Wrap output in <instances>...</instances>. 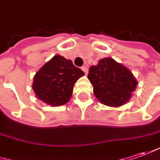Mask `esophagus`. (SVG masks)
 <instances>
[{"instance_id":"esophagus-1","label":"esophagus","mask_w":160,"mask_h":160,"mask_svg":"<svg viewBox=\"0 0 160 160\" xmlns=\"http://www.w3.org/2000/svg\"><path fill=\"white\" fill-rule=\"evenodd\" d=\"M81 69H82V71L84 72L86 74H88V67H86V66H82V67H81Z\"/></svg>"}]
</instances>
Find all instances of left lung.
<instances>
[{"label": "left lung", "mask_w": 160, "mask_h": 160, "mask_svg": "<svg viewBox=\"0 0 160 160\" xmlns=\"http://www.w3.org/2000/svg\"><path fill=\"white\" fill-rule=\"evenodd\" d=\"M88 78L93 85L95 97L111 107L125 104L138 85L132 72L111 58H102L97 66H91Z\"/></svg>", "instance_id": "8db88e82"}]
</instances>
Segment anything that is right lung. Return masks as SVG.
I'll list each match as a JSON object with an SVG mask.
<instances>
[{
	"instance_id": "obj_1",
	"label": "right lung",
	"mask_w": 160,
	"mask_h": 160,
	"mask_svg": "<svg viewBox=\"0 0 160 160\" xmlns=\"http://www.w3.org/2000/svg\"><path fill=\"white\" fill-rule=\"evenodd\" d=\"M84 74L72 60L55 55L35 74L32 89L44 103L61 106L69 102L74 83Z\"/></svg>"
}]
</instances>
